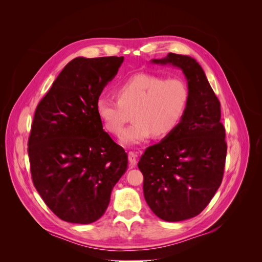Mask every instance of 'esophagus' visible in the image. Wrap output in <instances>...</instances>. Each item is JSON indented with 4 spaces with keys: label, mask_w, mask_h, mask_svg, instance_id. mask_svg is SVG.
Listing matches in <instances>:
<instances>
[{
    "label": "esophagus",
    "mask_w": 262,
    "mask_h": 262,
    "mask_svg": "<svg viewBox=\"0 0 262 262\" xmlns=\"http://www.w3.org/2000/svg\"><path fill=\"white\" fill-rule=\"evenodd\" d=\"M128 157H129V161H130V164L132 165V166H136L137 165V157H138V155H137V153L136 152H129L128 153Z\"/></svg>",
    "instance_id": "esophagus-1"
}]
</instances>
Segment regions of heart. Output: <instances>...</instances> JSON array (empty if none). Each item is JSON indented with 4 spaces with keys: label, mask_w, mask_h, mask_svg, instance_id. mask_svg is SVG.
<instances>
[{
    "label": "heart",
    "mask_w": 262,
    "mask_h": 262,
    "mask_svg": "<svg viewBox=\"0 0 262 262\" xmlns=\"http://www.w3.org/2000/svg\"><path fill=\"white\" fill-rule=\"evenodd\" d=\"M117 100L99 97L96 113L104 128L113 134L120 132L132 114L131 125L119 136L123 145H137L155 134L164 137L176 128L185 115L189 101L186 83L177 77L140 73L116 89Z\"/></svg>",
    "instance_id": "heart-1"
}]
</instances>
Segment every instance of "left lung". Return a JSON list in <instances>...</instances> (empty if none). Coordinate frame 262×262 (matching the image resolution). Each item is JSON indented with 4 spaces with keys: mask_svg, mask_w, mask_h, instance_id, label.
I'll list each match as a JSON object with an SVG mask.
<instances>
[{
    "mask_svg": "<svg viewBox=\"0 0 262 262\" xmlns=\"http://www.w3.org/2000/svg\"><path fill=\"white\" fill-rule=\"evenodd\" d=\"M150 62L182 71L189 101L178 125L145 149L138 167L144 177L145 201L155 215L167 222L185 221L203 211L223 178L227 145L221 105L193 58L168 53Z\"/></svg>",
    "mask_w": 262,
    "mask_h": 262,
    "instance_id": "1",
    "label": "left lung"
}]
</instances>
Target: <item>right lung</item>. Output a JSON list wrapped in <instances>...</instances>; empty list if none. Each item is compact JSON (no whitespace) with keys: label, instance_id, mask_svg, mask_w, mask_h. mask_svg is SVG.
<instances>
[{"label":"right lung","instance_id":"obj_1","mask_svg":"<svg viewBox=\"0 0 262 262\" xmlns=\"http://www.w3.org/2000/svg\"><path fill=\"white\" fill-rule=\"evenodd\" d=\"M123 57L73 59L39 102L28 140L34 186L61 220L90 224L106 212L128 154L102 129L96 101Z\"/></svg>","mask_w":262,"mask_h":262}]
</instances>
